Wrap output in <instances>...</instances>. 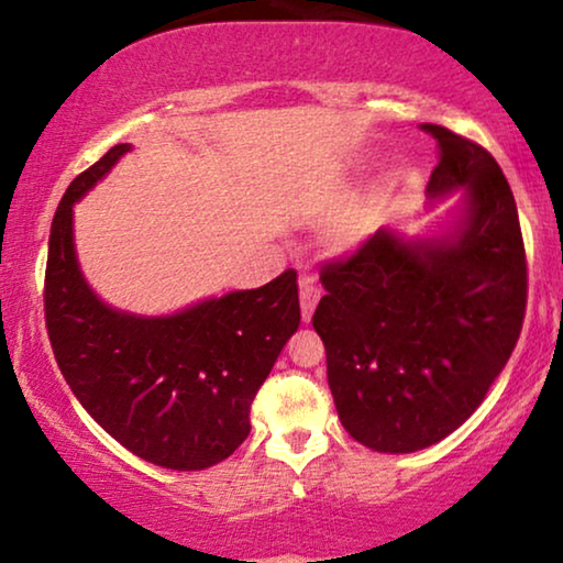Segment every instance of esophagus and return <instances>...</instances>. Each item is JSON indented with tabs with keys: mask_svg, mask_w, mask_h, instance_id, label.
Returning <instances> with one entry per match:
<instances>
[{
	"mask_svg": "<svg viewBox=\"0 0 563 563\" xmlns=\"http://www.w3.org/2000/svg\"><path fill=\"white\" fill-rule=\"evenodd\" d=\"M320 302V289L310 274H299V305H302V320L310 322L314 307Z\"/></svg>",
	"mask_w": 563,
	"mask_h": 563,
	"instance_id": "34e87169",
	"label": "esophagus"
}]
</instances>
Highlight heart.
I'll list each match as a JSON object with an SVG mask.
<instances>
[{
  "label": "heart",
  "mask_w": 563,
  "mask_h": 563,
  "mask_svg": "<svg viewBox=\"0 0 563 563\" xmlns=\"http://www.w3.org/2000/svg\"><path fill=\"white\" fill-rule=\"evenodd\" d=\"M366 233V220H361V218H356V220H351L349 225H343V230H341V241L349 245V243H356L361 235Z\"/></svg>",
  "instance_id": "b5f03b06"
}]
</instances>
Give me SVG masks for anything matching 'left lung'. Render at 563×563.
<instances>
[{"instance_id":"left-lung-1","label":"left lung","mask_w":563,"mask_h":563,"mask_svg":"<svg viewBox=\"0 0 563 563\" xmlns=\"http://www.w3.org/2000/svg\"><path fill=\"white\" fill-rule=\"evenodd\" d=\"M428 195L464 187V222L443 241L376 230L325 261L312 314L325 343L338 418L358 443L412 453L453 433L482 405L518 343L528 261L518 207L487 148L441 125Z\"/></svg>"}]
</instances>
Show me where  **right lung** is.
Instances as JSON below:
<instances>
[{
	"instance_id": "right-lung-1",
	"label": "right lung",
	"mask_w": 563,
	"mask_h": 563,
	"mask_svg": "<svg viewBox=\"0 0 563 563\" xmlns=\"http://www.w3.org/2000/svg\"><path fill=\"white\" fill-rule=\"evenodd\" d=\"M128 151L112 145L76 176L53 214L45 328L68 387L114 441L156 466L199 472L251 433L256 391L299 328L297 272L172 318H135L99 302L76 264L74 202Z\"/></svg>"
}]
</instances>
